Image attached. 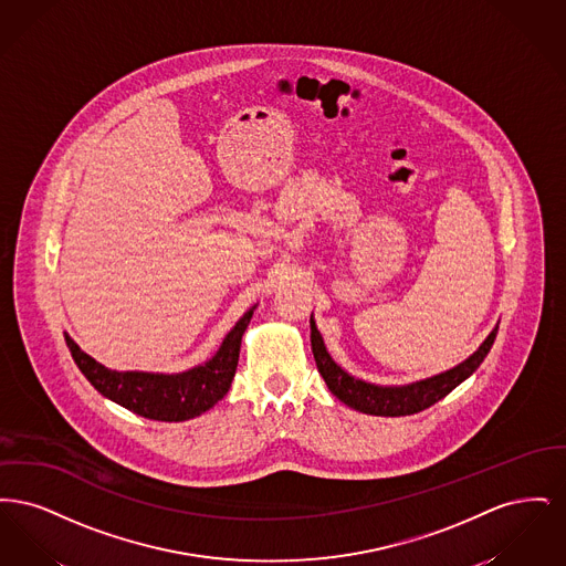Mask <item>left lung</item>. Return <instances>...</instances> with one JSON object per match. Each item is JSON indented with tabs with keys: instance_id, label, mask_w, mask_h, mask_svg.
I'll use <instances>...</instances> for the list:
<instances>
[{
	"instance_id": "1",
	"label": "left lung",
	"mask_w": 566,
	"mask_h": 566,
	"mask_svg": "<svg viewBox=\"0 0 566 566\" xmlns=\"http://www.w3.org/2000/svg\"><path fill=\"white\" fill-rule=\"evenodd\" d=\"M312 352L316 358V367L324 377L328 390L342 401L356 411L371 413V416H411L418 413L427 407L441 401L446 395H450L458 384H462L467 377L471 376L482 363H484L488 352L492 348L496 339L494 328L480 350L471 354L464 363H460L454 369L439 374V376L407 384V386H376L367 384L363 379H356L350 374H346L324 348L323 337L312 321Z\"/></svg>"
}]
</instances>
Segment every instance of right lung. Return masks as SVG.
<instances>
[{
    "mask_svg": "<svg viewBox=\"0 0 566 566\" xmlns=\"http://www.w3.org/2000/svg\"><path fill=\"white\" fill-rule=\"evenodd\" d=\"M252 312L254 307L248 310L240 323L231 328L212 360L176 376L112 371L82 352L70 335H65V344L84 377L109 401L150 420L182 422L201 416L229 392L240 360L243 331L252 318Z\"/></svg>",
    "mask_w": 566,
    "mask_h": 566,
    "instance_id": "right-lung-1",
    "label": "right lung"
}]
</instances>
